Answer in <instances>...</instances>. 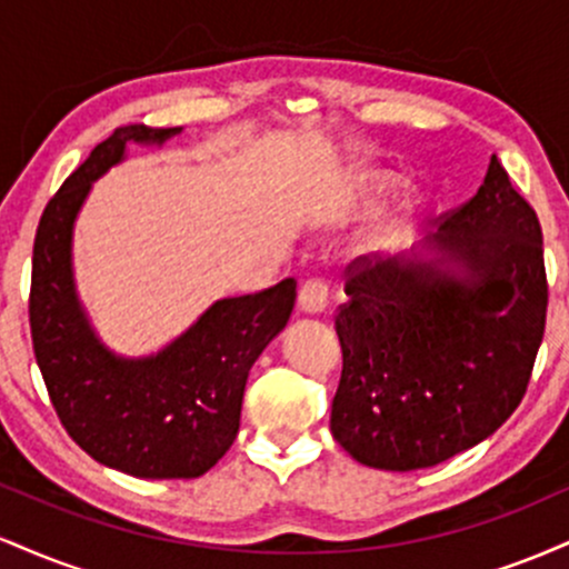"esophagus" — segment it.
I'll use <instances>...</instances> for the list:
<instances>
[{
	"label": "esophagus",
	"instance_id": "esophagus-1",
	"mask_svg": "<svg viewBox=\"0 0 569 569\" xmlns=\"http://www.w3.org/2000/svg\"><path fill=\"white\" fill-rule=\"evenodd\" d=\"M326 305H329V283L321 278L305 280L302 289H299V307L310 312V316H316V312L326 310Z\"/></svg>",
	"mask_w": 569,
	"mask_h": 569
}]
</instances>
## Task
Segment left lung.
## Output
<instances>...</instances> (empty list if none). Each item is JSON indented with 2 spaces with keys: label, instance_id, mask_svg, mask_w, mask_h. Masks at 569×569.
Here are the masks:
<instances>
[{
  "label": "left lung",
  "instance_id": "left-lung-1",
  "mask_svg": "<svg viewBox=\"0 0 569 569\" xmlns=\"http://www.w3.org/2000/svg\"><path fill=\"white\" fill-rule=\"evenodd\" d=\"M426 248L430 259H356L335 316L331 433L380 471L439 466L492 436L525 398L543 342V232L495 154Z\"/></svg>",
  "mask_w": 569,
  "mask_h": 569
}]
</instances>
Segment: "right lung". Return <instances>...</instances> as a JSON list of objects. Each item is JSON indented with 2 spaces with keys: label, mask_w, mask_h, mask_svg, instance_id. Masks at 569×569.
I'll return each mask as SVG.
<instances>
[{
  "label": "right lung",
  "mask_w": 569,
  "mask_h": 569,
  "mask_svg": "<svg viewBox=\"0 0 569 569\" xmlns=\"http://www.w3.org/2000/svg\"><path fill=\"white\" fill-rule=\"evenodd\" d=\"M181 128H117L44 206L31 259L29 323L58 420L101 466L139 479H198L232 447L248 371L289 323L297 280L219 299L147 358L114 356L84 316L71 276V232L90 184L126 147Z\"/></svg>",
  "instance_id": "right-lung-1"
}]
</instances>
